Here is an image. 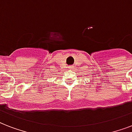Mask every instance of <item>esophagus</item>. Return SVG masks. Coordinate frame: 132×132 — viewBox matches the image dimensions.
Masks as SVG:
<instances>
[{
	"label": "esophagus",
	"instance_id": "34e87169",
	"mask_svg": "<svg viewBox=\"0 0 132 132\" xmlns=\"http://www.w3.org/2000/svg\"><path fill=\"white\" fill-rule=\"evenodd\" d=\"M69 68H70V69H72V68H73V66H69Z\"/></svg>",
	"mask_w": 132,
	"mask_h": 132
}]
</instances>
